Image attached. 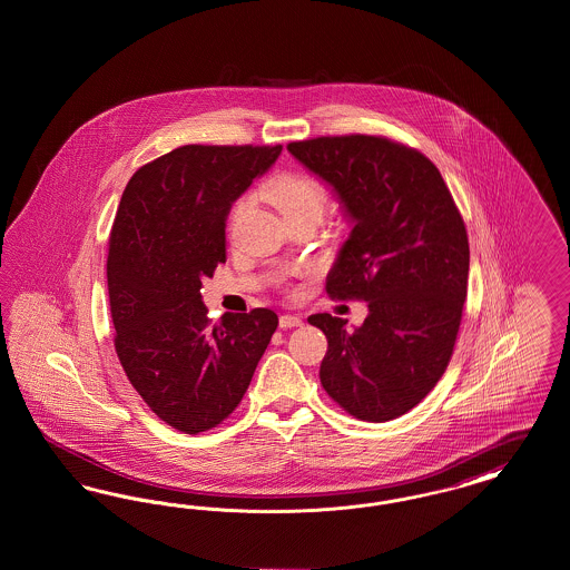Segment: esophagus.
I'll return each instance as SVG.
<instances>
[{
    "instance_id": "obj_1",
    "label": "esophagus",
    "mask_w": 570,
    "mask_h": 570,
    "mask_svg": "<svg viewBox=\"0 0 570 570\" xmlns=\"http://www.w3.org/2000/svg\"><path fill=\"white\" fill-rule=\"evenodd\" d=\"M303 325L301 316H291V314H284L279 316V328H295V326Z\"/></svg>"
}]
</instances>
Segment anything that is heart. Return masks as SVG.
Instances as JSON below:
<instances>
[{"label":"heart","mask_w":570,"mask_h":570,"mask_svg":"<svg viewBox=\"0 0 570 570\" xmlns=\"http://www.w3.org/2000/svg\"><path fill=\"white\" fill-rule=\"evenodd\" d=\"M265 196L284 219L297 216H323L326 191L314 177L303 173H279L265 184ZM247 200H239L235 216L245 209Z\"/></svg>","instance_id":"b5f03b06"}]
</instances>
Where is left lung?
<instances>
[{"instance_id": "obj_1", "label": "left lung", "mask_w": 570, "mask_h": 570, "mask_svg": "<svg viewBox=\"0 0 570 570\" xmlns=\"http://www.w3.org/2000/svg\"><path fill=\"white\" fill-rule=\"evenodd\" d=\"M288 151L333 188L353 222L326 293L370 309L353 331L331 314L307 318L328 342L321 382L354 419H397L453 356L470 269L460 209L434 163L391 138L318 136L288 142Z\"/></svg>"}]
</instances>
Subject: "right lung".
Instances as JSON below:
<instances>
[{"mask_svg":"<svg viewBox=\"0 0 570 570\" xmlns=\"http://www.w3.org/2000/svg\"><path fill=\"white\" fill-rule=\"evenodd\" d=\"M282 145H184L128 181L107 258L115 351L142 402L164 423L200 434L239 402L277 328L267 307L212 325L203 279L226 263L233 203Z\"/></svg>","mask_w":570,"mask_h":570,"instance_id":"right-lung-1","label":"right lung"}]
</instances>
